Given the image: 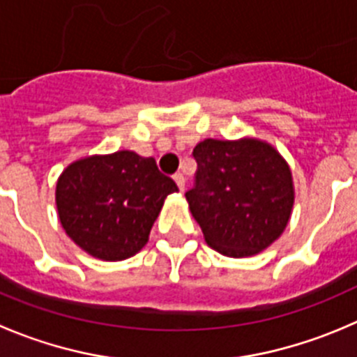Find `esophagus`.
Here are the masks:
<instances>
[{
	"label": "esophagus",
	"instance_id": "1",
	"mask_svg": "<svg viewBox=\"0 0 357 357\" xmlns=\"http://www.w3.org/2000/svg\"><path fill=\"white\" fill-rule=\"evenodd\" d=\"M173 178H175V182H176V185H178V189H181V191H184V189H185L184 175H182V173H175V175H173Z\"/></svg>",
	"mask_w": 357,
	"mask_h": 357
}]
</instances>
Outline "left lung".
<instances>
[{"instance_id": "1", "label": "left lung", "mask_w": 357, "mask_h": 357, "mask_svg": "<svg viewBox=\"0 0 357 357\" xmlns=\"http://www.w3.org/2000/svg\"><path fill=\"white\" fill-rule=\"evenodd\" d=\"M198 169L185 192L205 242L229 257L261 252L282 235L294 202L291 169L259 140L199 142Z\"/></svg>"}]
</instances>
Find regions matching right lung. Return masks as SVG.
<instances>
[{
  "label": "right lung",
  "mask_w": 357,
  "mask_h": 357,
  "mask_svg": "<svg viewBox=\"0 0 357 357\" xmlns=\"http://www.w3.org/2000/svg\"><path fill=\"white\" fill-rule=\"evenodd\" d=\"M175 191L154 158L119 151L68 166L57 182L56 203L64 231L80 249L122 261L147 243L165 198Z\"/></svg>",
  "instance_id": "obj_1"
}]
</instances>
